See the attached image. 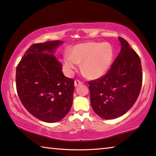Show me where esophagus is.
Listing matches in <instances>:
<instances>
[{
    "mask_svg": "<svg viewBox=\"0 0 156 156\" xmlns=\"http://www.w3.org/2000/svg\"><path fill=\"white\" fill-rule=\"evenodd\" d=\"M83 84V82L79 80H76L75 82H74V86L75 87H77L78 85H80V84Z\"/></svg>",
    "mask_w": 156,
    "mask_h": 156,
    "instance_id": "34e87169",
    "label": "esophagus"
}]
</instances>
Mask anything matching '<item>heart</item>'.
Here are the masks:
<instances>
[{
    "label": "heart",
    "mask_w": 156,
    "mask_h": 156,
    "mask_svg": "<svg viewBox=\"0 0 156 156\" xmlns=\"http://www.w3.org/2000/svg\"><path fill=\"white\" fill-rule=\"evenodd\" d=\"M113 49L109 43L90 42L73 47L71 56L63 57V67L68 75H72L82 63V70L87 77L98 78L109 69L113 58Z\"/></svg>",
    "instance_id": "b5f03b06"
}]
</instances>
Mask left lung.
<instances>
[{"instance_id": "1", "label": "left lung", "mask_w": 156, "mask_h": 156, "mask_svg": "<svg viewBox=\"0 0 156 156\" xmlns=\"http://www.w3.org/2000/svg\"><path fill=\"white\" fill-rule=\"evenodd\" d=\"M118 39L120 52L109 71L102 77L88 83L92 109L107 120L120 117L133 107L142 83L139 56L127 41L122 37Z\"/></svg>"}]
</instances>
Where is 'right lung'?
<instances>
[{"mask_svg": "<svg viewBox=\"0 0 156 156\" xmlns=\"http://www.w3.org/2000/svg\"><path fill=\"white\" fill-rule=\"evenodd\" d=\"M62 41L33 44L16 67V84L23 106L46 122L62 120L72 107L74 80L62 72L61 62L53 54Z\"/></svg>", "mask_w": 156, "mask_h": 156, "instance_id": "obj_1", "label": "right lung"}]
</instances>
